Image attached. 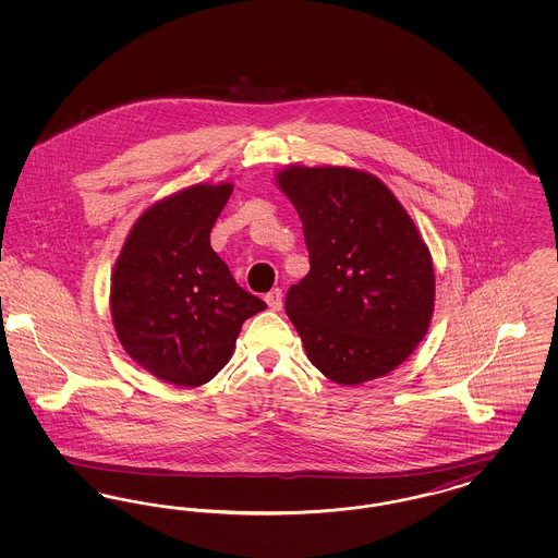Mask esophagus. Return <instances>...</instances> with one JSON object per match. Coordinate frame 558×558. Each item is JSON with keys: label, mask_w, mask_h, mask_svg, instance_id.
<instances>
[{"label": "esophagus", "mask_w": 558, "mask_h": 558, "mask_svg": "<svg viewBox=\"0 0 558 558\" xmlns=\"http://www.w3.org/2000/svg\"><path fill=\"white\" fill-rule=\"evenodd\" d=\"M266 303L269 305V310L280 312V310H282V291H280V289H274V291L267 292Z\"/></svg>", "instance_id": "obj_1"}]
</instances>
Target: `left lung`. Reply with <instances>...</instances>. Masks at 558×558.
<instances>
[{
    "instance_id": "8db88e82",
    "label": "left lung",
    "mask_w": 558,
    "mask_h": 558,
    "mask_svg": "<svg viewBox=\"0 0 558 558\" xmlns=\"http://www.w3.org/2000/svg\"><path fill=\"white\" fill-rule=\"evenodd\" d=\"M278 186L303 223L310 274L287 292L310 362L339 385L385 376L414 351L435 305L430 253L378 178L289 167Z\"/></svg>"
}]
</instances>
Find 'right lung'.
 I'll return each instance as SVG.
<instances>
[{
  "label": "right lung",
  "mask_w": 558,
  "mask_h": 558,
  "mask_svg": "<svg viewBox=\"0 0 558 558\" xmlns=\"http://www.w3.org/2000/svg\"><path fill=\"white\" fill-rule=\"evenodd\" d=\"M232 184H198L153 205L114 264L110 314L123 349L178 387H201L221 371L244 319L267 305L240 289L211 248L215 219Z\"/></svg>",
  "instance_id": "right-lung-1"
}]
</instances>
